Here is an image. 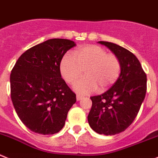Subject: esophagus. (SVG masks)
<instances>
[{
  "instance_id": "obj_1",
  "label": "esophagus",
  "mask_w": 158,
  "mask_h": 158,
  "mask_svg": "<svg viewBox=\"0 0 158 158\" xmlns=\"http://www.w3.org/2000/svg\"><path fill=\"white\" fill-rule=\"evenodd\" d=\"M82 98H83V96H82V95H80V94L76 95V99H77V101H80L81 99Z\"/></svg>"
}]
</instances>
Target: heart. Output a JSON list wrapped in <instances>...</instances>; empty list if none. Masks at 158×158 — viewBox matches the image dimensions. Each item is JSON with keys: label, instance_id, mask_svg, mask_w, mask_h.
I'll return each instance as SVG.
<instances>
[{"label": "heart", "instance_id": "obj_1", "mask_svg": "<svg viewBox=\"0 0 158 158\" xmlns=\"http://www.w3.org/2000/svg\"><path fill=\"white\" fill-rule=\"evenodd\" d=\"M84 70L85 77L74 85L79 94H90L105 90L117 80L121 71L120 60L113 53L96 45H85L74 53H68L61 60L60 71L69 84H73Z\"/></svg>", "mask_w": 158, "mask_h": 158}]
</instances>
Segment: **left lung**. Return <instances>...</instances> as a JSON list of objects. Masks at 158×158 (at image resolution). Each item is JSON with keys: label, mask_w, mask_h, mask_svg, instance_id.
Returning a JSON list of instances; mask_svg holds the SVG:
<instances>
[{"label": "left lung", "mask_w": 158, "mask_h": 158, "mask_svg": "<svg viewBox=\"0 0 158 158\" xmlns=\"http://www.w3.org/2000/svg\"><path fill=\"white\" fill-rule=\"evenodd\" d=\"M98 42L119 58L121 71L110 89L90 98L88 123L98 134L114 135L126 130L135 119L146 96L147 79L141 64L131 52L112 42Z\"/></svg>", "instance_id": "left-lung-1"}]
</instances>
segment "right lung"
Instances as JSON below:
<instances>
[{
	"label": "right lung",
	"instance_id": "obj_1",
	"mask_svg": "<svg viewBox=\"0 0 158 158\" xmlns=\"http://www.w3.org/2000/svg\"><path fill=\"white\" fill-rule=\"evenodd\" d=\"M76 43L52 38L23 52L10 75L11 98L17 115L27 128L53 135L63 128L76 95L61 78L64 55Z\"/></svg>",
	"mask_w": 158,
	"mask_h": 158
}]
</instances>
